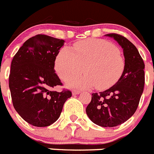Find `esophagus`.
Wrapping results in <instances>:
<instances>
[{"mask_svg":"<svg viewBox=\"0 0 154 154\" xmlns=\"http://www.w3.org/2000/svg\"><path fill=\"white\" fill-rule=\"evenodd\" d=\"M72 93H73V94H74V95L80 94V90H73Z\"/></svg>","mask_w":154,"mask_h":154,"instance_id":"obj_1","label":"esophagus"}]
</instances>
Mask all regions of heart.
<instances>
[{"mask_svg": "<svg viewBox=\"0 0 154 154\" xmlns=\"http://www.w3.org/2000/svg\"><path fill=\"white\" fill-rule=\"evenodd\" d=\"M80 79L67 81L70 87L104 90L114 85L125 70V59L112 43L100 38H88L74 43L73 50L64 47L57 54L54 68L63 80L80 75Z\"/></svg>", "mask_w": 154, "mask_h": 154, "instance_id": "1", "label": "heart"}]
</instances>
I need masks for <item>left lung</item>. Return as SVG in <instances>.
<instances>
[{
	"instance_id": "obj_1",
	"label": "left lung",
	"mask_w": 154,
	"mask_h": 154,
	"mask_svg": "<svg viewBox=\"0 0 154 154\" xmlns=\"http://www.w3.org/2000/svg\"><path fill=\"white\" fill-rule=\"evenodd\" d=\"M106 35L122 48L124 72L114 86L92 94L86 112L97 125L112 128L124 123L137 110L144 87V63L137 48L125 37L116 33Z\"/></svg>"
}]
</instances>
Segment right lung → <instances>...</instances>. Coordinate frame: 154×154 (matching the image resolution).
Returning <instances> with one entry per match:
<instances>
[{
    "mask_svg": "<svg viewBox=\"0 0 154 154\" xmlns=\"http://www.w3.org/2000/svg\"><path fill=\"white\" fill-rule=\"evenodd\" d=\"M64 43L63 39L36 35L23 43L11 62L9 87L14 107L35 127L55 122L66 100L72 96L69 90H51L62 85L54 67Z\"/></svg>",
    "mask_w": 154,
    "mask_h": 154,
    "instance_id": "1",
    "label": "right lung"
}]
</instances>
